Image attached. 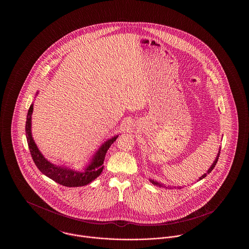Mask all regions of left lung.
<instances>
[{
	"instance_id": "left-lung-1",
	"label": "left lung",
	"mask_w": 249,
	"mask_h": 249,
	"mask_svg": "<svg viewBox=\"0 0 249 249\" xmlns=\"http://www.w3.org/2000/svg\"><path fill=\"white\" fill-rule=\"evenodd\" d=\"M219 153H220V149H219V151H218V153H217V156H216V158H215V160H214V161L213 162V164L211 165V167L209 168V170L207 171V173L206 174H204V175H202L201 178H199V180H201L202 178H206V176L208 175V174H210L211 172H212V170H213V168H214V166L216 165V162H217V160H218V157H219ZM153 185L155 186H159V187H163V185H161L160 183H158V182H156L154 180H152V179H150L149 180ZM172 189V188H171Z\"/></svg>"
}]
</instances>
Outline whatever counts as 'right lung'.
Masks as SVG:
<instances>
[{
  "label": "right lung",
  "mask_w": 249,
  "mask_h": 249,
  "mask_svg": "<svg viewBox=\"0 0 249 249\" xmlns=\"http://www.w3.org/2000/svg\"><path fill=\"white\" fill-rule=\"evenodd\" d=\"M33 111H34V104L31 105L27 115L26 127H25L26 137H27V142H28L32 158L37 168L40 170L42 174H44L50 179L54 180L58 184L65 187H70V188L86 186L90 182H92L101 175V173L104 170L103 164L105 161L107 150L109 149L111 144L117 140L119 135L114 136L108 139L107 142H104L100 146V148L96 151V153L93 155V158L91 159L90 162L84 168L82 172L71 170L70 168H67L64 166L56 165L49 162L48 160L42 155L40 150L38 149L36 142L34 141V138L32 135Z\"/></svg>",
  "instance_id": "1"
}]
</instances>
